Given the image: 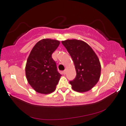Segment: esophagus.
Instances as JSON below:
<instances>
[{"label":"esophagus","mask_w":126,"mask_h":126,"mask_svg":"<svg viewBox=\"0 0 126 126\" xmlns=\"http://www.w3.org/2000/svg\"><path fill=\"white\" fill-rule=\"evenodd\" d=\"M66 72H67V70H66V69H65L64 71H63V72H62L63 74V75H65V74H66Z\"/></svg>","instance_id":"34e87169"}]
</instances>
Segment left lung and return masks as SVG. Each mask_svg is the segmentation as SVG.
<instances>
[{
	"label": "left lung",
	"mask_w": 126,
	"mask_h": 126,
	"mask_svg": "<svg viewBox=\"0 0 126 126\" xmlns=\"http://www.w3.org/2000/svg\"><path fill=\"white\" fill-rule=\"evenodd\" d=\"M62 43L70 54L76 69V78L69 82L72 89L80 93L90 91L101 76V66L96 54L83 41L67 39Z\"/></svg>",
	"instance_id": "left-lung-1"
}]
</instances>
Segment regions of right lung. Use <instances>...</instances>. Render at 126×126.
Listing matches in <instances>:
<instances>
[{
	"mask_svg": "<svg viewBox=\"0 0 126 126\" xmlns=\"http://www.w3.org/2000/svg\"><path fill=\"white\" fill-rule=\"evenodd\" d=\"M59 44L56 39H41L33 47L28 58L26 77L28 83L37 92L47 94L56 89L62 75L58 72L52 54Z\"/></svg>",
	"mask_w": 126,
	"mask_h": 126,
	"instance_id": "right-lung-1",
	"label": "right lung"
}]
</instances>
